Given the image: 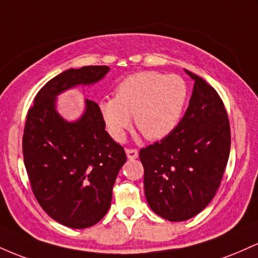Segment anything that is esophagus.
<instances>
[{
  "instance_id": "34e87169",
  "label": "esophagus",
  "mask_w": 258,
  "mask_h": 258,
  "mask_svg": "<svg viewBox=\"0 0 258 258\" xmlns=\"http://www.w3.org/2000/svg\"><path fill=\"white\" fill-rule=\"evenodd\" d=\"M125 153H126V157H128V160H135V158H138V156H139L138 150H135V149H126Z\"/></svg>"
}]
</instances>
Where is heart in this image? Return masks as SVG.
<instances>
[{
	"label": "heart",
	"mask_w": 258,
	"mask_h": 258,
	"mask_svg": "<svg viewBox=\"0 0 258 258\" xmlns=\"http://www.w3.org/2000/svg\"><path fill=\"white\" fill-rule=\"evenodd\" d=\"M186 82L179 75L139 72L118 84L114 97L98 102V112L107 132L121 141L132 124L149 140H160L176 128L187 98Z\"/></svg>",
	"instance_id": "heart-1"
}]
</instances>
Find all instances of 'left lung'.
Listing matches in <instances>:
<instances>
[{
    "instance_id": "obj_1",
    "label": "left lung",
    "mask_w": 258,
    "mask_h": 258,
    "mask_svg": "<svg viewBox=\"0 0 258 258\" xmlns=\"http://www.w3.org/2000/svg\"><path fill=\"white\" fill-rule=\"evenodd\" d=\"M183 119L160 143L141 149L147 204L156 215L183 222L215 198L230 152V126L221 97L199 75Z\"/></svg>"
}]
</instances>
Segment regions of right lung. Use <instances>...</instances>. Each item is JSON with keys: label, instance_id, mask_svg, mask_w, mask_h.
<instances>
[{"label": "right lung", "instance_id": "1", "mask_svg": "<svg viewBox=\"0 0 258 258\" xmlns=\"http://www.w3.org/2000/svg\"><path fill=\"white\" fill-rule=\"evenodd\" d=\"M108 72L106 66L62 72L37 92L27 115L23 155L31 189L52 219L74 229L95 225L108 212L126 156L105 130L96 102L84 101L83 114L69 121L57 109V96L95 85Z\"/></svg>", "mask_w": 258, "mask_h": 258}]
</instances>
